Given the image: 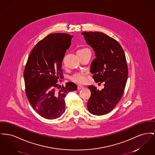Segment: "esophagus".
I'll return each instance as SVG.
<instances>
[{"label": "esophagus", "mask_w": 155, "mask_h": 155, "mask_svg": "<svg viewBox=\"0 0 155 155\" xmlns=\"http://www.w3.org/2000/svg\"><path fill=\"white\" fill-rule=\"evenodd\" d=\"M84 88V87L83 85H78V90H81V89H82Z\"/></svg>", "instance_id": "obj_1"}]
</instances>
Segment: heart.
Wrapping results in <instances>:
<instances>
[{
	"mask_svg": "<svg viewBox=\"0 0 155 155\" xmlns=\"http://www.w3.org/2000/svg\"><path fill=\"white\" fill-rule=\"evenodd\" d=\"M89 49L87 48H81L80 49L77 51V53H80V52H83L85 51L86 50H88ZM86 76L84 74L82 73H80V74H77L75 75H74L72 77V80L74 82H77V83H83L86 81Z\"/></svg>",
	"mask_w": 155,
	"mask_h": 155,
	"instance_id": "heart-1",
	"label": "heart"
}]
</instances>
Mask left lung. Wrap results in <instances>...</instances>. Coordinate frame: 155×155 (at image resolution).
<instances>
[{"instance_id": "left-lung-1", "label": "left lung", "mask_w": 155, "mask_h": 155, "mask_svg": "<svg viewBox=\"0 0 155 155\" xmlns=\"http://www.w3.org/2000/svg\"><path fill=\"white\" fill-rule=\"evenodd\" d=\"M81 34L96 56L90 67L93 78L96 82L104 83L100 91L94 85L88 86L91 97L87 108L92 114L102 115L114 109L123 96L128 75L125 55L116 40L103 33Z\"/></svg>"}]
</instances>
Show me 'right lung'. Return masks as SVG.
I'll return each mask as SVG.
<instances>
[{
    "label": "right lung",
    "instance_id": "1",
    "mask_svg": "<svg viewBox=\"0 0 155 155\" xmlns=\"http://www.w3.org/2000/svg\"><path fill=\"white\" fill-rule=\"evenodd\" d=\"M73 37L50 34L37 43L28 57L24 71L26 96L37 114L47 119L63 115L66 94L77 89L74 82H67L65 86L57 84L63 78L62 61Z\"/></svg>",
    "mask_w": 155,
    "mask_h": 155
}]
</instances>
